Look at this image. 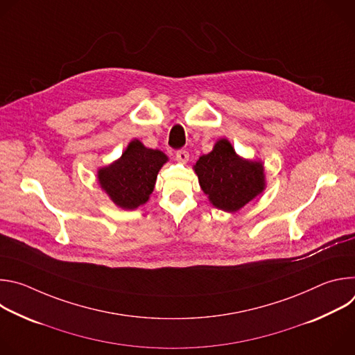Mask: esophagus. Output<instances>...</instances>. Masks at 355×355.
I'll return each instance as SVG.
<instances>
[{"label":"esophagus","mask_w":355,"mask_h":355,"mask_svg":"<svg viewBox=\"0 0 355 355\" xmlns=\"http://www.w3.org/2000/svg\"><path fill=\"white\" fill-rule=\"evenodd\" d=\"M175 159H177V162L178 163H181V164H187L188 163V160H189V153L187 150H178L177 151V155H175Z\"/></svg>","instance_id":"34e87169"}]
</instances>
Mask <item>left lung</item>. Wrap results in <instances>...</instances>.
Wrapping results in <instances>:
<instances>
[{"label":"left lung","mask_w":355,"mask_h":355,"mask_svg":"<svg viewBox=\"0 0 355 355\" xmlns=\"http://www.w3.org/2000/svg\"><path fill=\"white\" fill-rule=\"evenodd\" d=\"M193 171L211 204L229 214L244 208L267 187L263 162L239 156L225 137L215 143L211 153L199 157Z\"/></svg>","instance_id":"8db88e82"}]
</instances>
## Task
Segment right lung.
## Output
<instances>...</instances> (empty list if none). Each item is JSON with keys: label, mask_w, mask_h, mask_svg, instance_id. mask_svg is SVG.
<instances>
[{"label": "right lung", "mask_w": 355, "mask_h": 355, "mask_svg": "<svg viewBox=\"0 0 355 355\" xmlns=\"http://www.w3.org/2000/svg\"><path fill=\"white\" fill-rule=\"evenodd\" d=\"M167 162L162 150L148 148L133 139L118 160L98 168V184L116 207L133 211L148 200L157 174Z\"/></svg>", "instance_id": "1"}]
</instances>
